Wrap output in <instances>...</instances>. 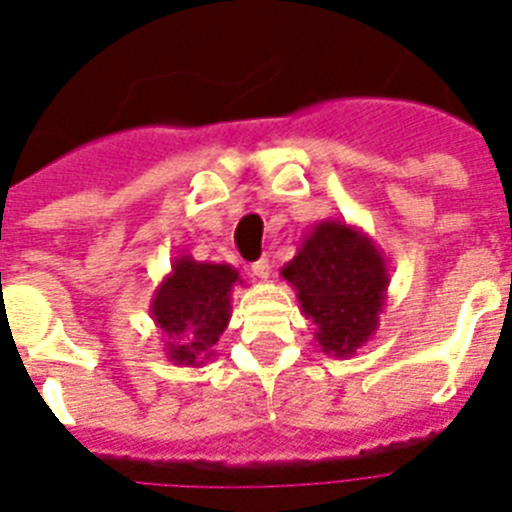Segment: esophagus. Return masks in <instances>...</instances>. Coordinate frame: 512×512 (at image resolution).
Returning <instances> with one entry per match:
<instances>
[{
  "instance_id": "1",
  "label": "esophagus",
  "mask_w": 512,
  "mask_h": 512,
  "mask_svg": "<svg viewBox=\"0 0 512 512\" xmlns=\"http://www.w3.org/2000/svg\"><path fill=\"white\" fill-rule=\"evenodd\" d=\"M252 276L260 278V281H268V278H270L268 257H260V260H255V263H252Z\"/></svg>"
}]
</instances>
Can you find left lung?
<instances>
[{
	"label": "left lung",
	"instance_id": "obj_1",
	"mask_svg": "<svg viewBox=\"0 0 512 512\" xmlns=\"http://www.w3.org/2000/svg\"><path fill=\"white\" fill-rule=\"evenodd\" d=\"M322 354L346 359L375 336L388 299V257L359 226L325 218L281 268Z\"/></svg>",
	"mask_w": 512,
	"mask_h": 512
}]
</instances>
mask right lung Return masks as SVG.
<instances>
[{
    "label": "right lung",
    "mask_w": 512,
    "mask_h": 512,
    "mask_svg": "<svg viewBox=\"0 0 512 512\" xmlns=\"http://www.w3.org/2000/svg\"><path fill=\"white\" fill-rule=\"evenodd\" d=\"M239 270L226 263H200L192 255L171 260L150 299V317L163 330V351L176 367H203L231 320V291L242 286Z\"/></svg>",
    "instance_id": "obj_1"
}]
</instances>
